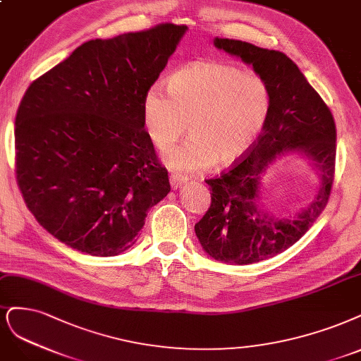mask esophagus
Listing matches in <instances>:
<instances>
[{
  "label": "esophagus",
  "mask_w": 361,
  "mask_h": 361,
  "mask_svg": "<svg viewBox=\"0 0 361 361\" xmlns=\"http://www.w3.org/2000/svg\"><path fill=\"white\" fill-rule=\"evenodd\" d=\"M185 182H186V178L179 175V173H170V185H171L173 190L179 188V186L183 185Z\"/></svg>",
  "instance_id": "obj_1"
}]
</instances>
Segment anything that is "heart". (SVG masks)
I'll return each instance as SVG.
<instances>
[{
    "label": "heart",
    "instance_id": "heart-1",
    "mask_svg": "<svg viewBox=\"0 0 361 361\" xmlns=\"http://www.w3.org/2000/svg\"><path fill=\"white\" fill-rule=\"evenodd\" d=\"M273 92L258 74L226 64L194 62L169 80L154 83L143 97V122L152 143L169 151L190 128L191 135L167 154L170 169L202 171L242 158L264 131Z\"/></svg>",
    "mask_w": 361,
    "mask_h": 361
}]
</instances>
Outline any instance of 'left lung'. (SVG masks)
Listing matches in <instances>:
<instances>
[{"mask_svg":"<svg viewBox=\"0 0 361 361\" xmlns=\"http://www.w3.org/2000/svg\"><path fill=\"white\" fill-rule=\"evenodd\" d=\"M215 46L242 58L267 80L273 107L264 131L245 157L221 176L206 179L212 190L210 206L194 228L212 258L252 264L288 250L326 209L336 166V123L329 106L285 54L219 37ZM293 150L313 161L322 179L320 191L299 216L275 219L259 206L257 180L269 164Z\"/></svg>","mask_w":361,"mask_h":361,"instance_id":"8db88e82","label":"left lung"}]
</instances>
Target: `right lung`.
<instances>
[{"mask_svg": "<svg viewBox=\"0 0 361 361\" xmlns=\"http://www.w3.org/2000/svg\"><path fill=\"white\" fill-rule=\"evenodd\" d=\"M186 31L159 23L83 43L35 79L18 107L15 171L40 226L73 250H128L170 191L145 130L143 97Z\"/></svg>", "mask_w": 361, "mask_h": 361, "instance_id": "obj_1", "label": "right lung"}]
</instances>
